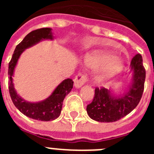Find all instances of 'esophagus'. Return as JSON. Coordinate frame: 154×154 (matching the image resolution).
Returning a JSON list of instances; mask_svg holds the SVG:
<instances>
[{"label": "esophagus", "mask_w": 154, "mask_h": 154, "mask_svg": "<svg viewBox=\"0 0 154 154\" xmlns=\"http://www.w3.org/2000/svg\"><path fill=\"white\" fill-rule=\"evenodd\" d=\"M87 82V77L85 75L82 73H79V75L75 76L74 79V85L75 88H80Z\"/></svg>", "instance_id": "1"}]
</instances>
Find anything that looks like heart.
Instances as JSON below:
<instances>
[{"label":"heart","mask_w":154,"mask_h":154,"mask_svg":"<svg viewBox=\"0 0 154 154\" xmlns=\"http://www.w3.org/2000/svg\"><path fill=\"white\" fill-rule=\"evenodd\" d=\"M84 64L90 69H100L96 73L98 81H106L112 78L123 69V62L116 56H111L106 51L97 50L88 53L84 58Z\"/></svg>","instance_id":"heart-1"}]
</instances>
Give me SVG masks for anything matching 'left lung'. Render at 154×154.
<instances>
[{"label": "left lung", "mask_w": 154, "mask_h": 154, "mask_svg": "<svg viewBox=\"0 0 154 154\" xmlns=\"http://www.w3.org/2000/svg\"><path fill=\"white\" fill-rule=\"evenodd\" d=\"M133 78L130 86L123 96H115L111 90L96 88L92 103L86 107L87 113L93 120L111 123L126 116L137 107L144 89L146 71L140 54L133 57L130 63Z\"/></svg>", "instance_id": "8db88e82"}]
</instances>
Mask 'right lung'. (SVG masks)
Masks as SVG:
<instances>
[{
	"mask_svg": "<svg viewBox=\"0 0 154 154\" xmlns=\"http://www.w3.org/2000/svg\"><path fill=\"white\" fill-rule=\"evenodd\" d=\"M45 39H53L51 28H40L31 31L24 37L21 43L16 46L11 60L8 65V85L12 102L20 112L31 119L41 121H51L57 119L60 116L64 99L72 89V80L67 79L62 81L53 91L51 96L43 101L38 103H29L17 95L14 87L12 78L18 58L23 51L28 48L35 45L41 41Z\"/></svg>",
	"mask_w": 154,
	"mask_h": 154,
	"instance_id": "add662e5",
	"label": "right lung"
}]
</instances>
